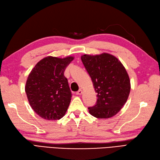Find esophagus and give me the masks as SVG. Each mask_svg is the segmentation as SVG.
Returning <instances> with one entry per match:
<instances>
[{"mask_svg": "<svg viewBox=\"0 0 160 160\" xmlns=\"http://www.w3.org/2000/svg\"><path fill=\"white\" fill-rule=\"evenodd\" d=\"M82 91L81 89H79V90L76 92V95H82Z\"/></svg>", "mask_w": 160, "mask_h": 160, "instance_id": "obj_1", "label": "esophagus"}]
</instances>
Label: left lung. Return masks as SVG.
<instances>
[{
	"label": "left lung",
	"mask_w": 160,
	"mask_h": 160,
	"mask_svg": "<svg viewBox=\"0 0 160 160\" xmlns=\"http://www.w3.org/2000/svg\"><path fill=\"white\" fill-rule=\"evenodd\" d=\"M81 60L97 92V102L88 108L89 113L98 118L114 116L127 102L130 92V80L124 66L108 53L84 54Z\"/></svg>",
	"instance_id": "8db88e82"
}]
</instances>
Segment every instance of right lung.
Instances as JSON below:
<instances>
[{
  "mask_svg": "<svg viewBox=\"0 0 160 160\" xmlns=\"http://www.w3.org/2000/svg\"><path fill=\"white\" fill-rule=\"evenodd\" d=\"M73 57H47L37 63L27 80L25 91L30 106L46 120L64 116L71 102L72 92L64 72Z\"/></svg>",
  "mask_w": 160,
  "mask_h": 160,
  "instance_id": "right-lung-1",
  "label": "right lung"
}]
</instances>
